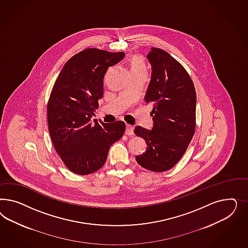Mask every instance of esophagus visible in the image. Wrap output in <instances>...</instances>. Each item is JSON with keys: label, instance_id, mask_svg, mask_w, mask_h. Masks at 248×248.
<instances>
[{"label": "esophagus", "instance_id": "esophagus-1", "mask_svg": "<svg viewBox=\"0 0 248 248\" xmlns=\"http://www.w3.org/2000/svg\"><path fill=\"white\" fill-rule=\"evenodd\" d=\"M134 134V128L131 125H126V129H125V135L130 136Z\"/></svg>", "mask_w": 248, "mask_h": 248}]
</instances>
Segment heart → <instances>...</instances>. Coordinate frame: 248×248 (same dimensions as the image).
Segmentation results:
<instances>
[{
    "instance_id": "1",
    "label": "heart",
    "mask_w": 248,
    "mask_h": 248,
    "mask_svg": "<svg viewBox=\"0 0 248 248\" xmlns=\"http://www.w3.org/2000/svg\"><path fill=\"white\" fill-rule=\"evenodd\" d=\"M131 72L132 74H146V65L141 56H134L131 59Z\"/></svg>"
}]
</instances>
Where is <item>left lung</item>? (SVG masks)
I'll use <instances>...</instances> for the list:
<instances>
[{
    "instance_id": "8db88e82",
    "label": "left lung",
    "mask_w": 248,
    "mask_h": 248,
    "mask_svg": "<svg viewBox=\"0 0 248 248\" xmlns=\"http://www.w3.org/2000/svg\"><path fill=\"white\" fill-rule=\"evenodd\" d=\"M147 59L152 75L144 102L153 105L154 124L152 130L135 128L147 144L135 159L143 168L161 173L179 162L194 136L196 93L186 70L167 52L152 48Z\"/></svg>"
}]
</instances>
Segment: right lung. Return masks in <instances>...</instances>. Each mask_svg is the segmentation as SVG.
<instances>
[{"instance_id": "right-lung-1", "label": "right lung", "mask_w": 248, "mask_h": 248, "mask_svg": "<svg viewBox=\"0 0 248 248\" xmlns=\"http://www.w3.org/2000/svg\"><path fill=\"white\" fill-rule=\"evenodd\" d=\"M124 53L87 48L69 59L58 75L47 105L48 128L55 151L73 173L85 175L105 165L111 145L125 131V124L91 120L104 94L109 67Z\"/></svg>"}]
</instances>
